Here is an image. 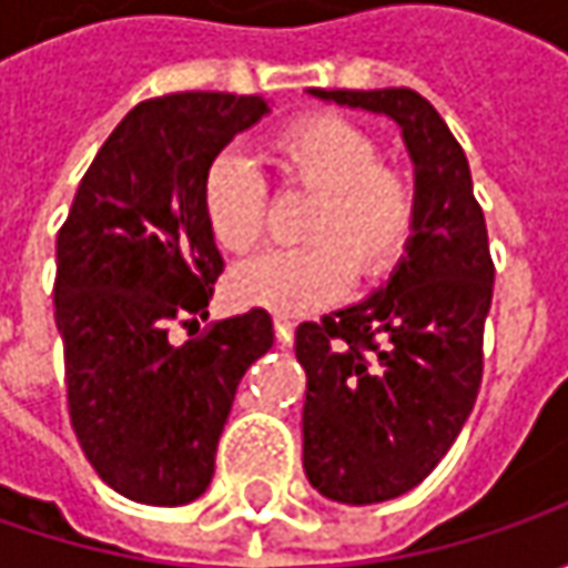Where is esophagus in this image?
I'll list each match as a JSON object with an SVG mask.
<instances>
[{
  "instance_id": "obj_1",
  "label": "esophagus",
  "mask_w": 568,
  "mask_h": 568,
  "mask_svg": "<svg viewBox=\"0 0 568 568\" xmlns=\"http://www.w3.org/2000/svg\"><path fill=\"white\" fill-rule=\"evenodd\" d=\"M294 322H291V318H284V316H277L274 318V335H277V344H284V347H287V344H291V341H294Z\"/></svg>"
}]
</instances>
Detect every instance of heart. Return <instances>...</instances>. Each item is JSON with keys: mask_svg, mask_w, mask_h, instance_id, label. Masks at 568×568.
<instances>
[{"mask_svg": "<svg viewBox=\"0 0 568 568\" xmlns=\"http://www.w3.org/2000/svg\"><path fill=\"white\" fill-rule=\"evenodd\" d=\"M284 186L306 189L316 205L310 246L268 250L230 272V296L277 316H306L335 303L351 272L376 277L395 265L414 227V186L379 161V142L357 122L316 113L268 144ZM202 211L217 246L250 252L265 233V183L236 151L217 154L202 180Z\"/></svg>", "mask_w": 568, "mask_h": 568, "instance_id": "b5f03b06", "label": "heart"}]
</instances>
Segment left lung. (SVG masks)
I'll return each mask as SVG.
<instances>
[{
    "mask_svg": "<svg viewBox=\"0 0 568 568\" xmlns=\"http://www.w3.org/2000/svg\"><path fill=\"white\" fill-rule=\"evenodd\" d=\"M310 94L388 116L414 164V227L379 291L296 328L306 369L303 470L325 499L373 506L414 490L468 420L484 373L493 258L470 166L410 88Z\"/></svg>",
    "mask_w": 568,
    "mask_h": 568,
    "instance_id": "obj_1",
    "label": "left lung"
}]
</instances>
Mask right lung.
<instances>
[{
    "instance_id": "1",
    "label": "right lung",
    "mask_w": 568,
    "mask_h": 568,
    "mask_svg": "<svg viewBox=\"0 0 568 568\" xmlns=\"http://www.w3.org/2000/svg\"><path fill=\"white\" fill-rule=\"evenodd\" d=\"M272 106L186 91L139 103L103 142L55 236V328L69 417L100 480L132 503L207 490L236 385L274 344L272 316L221 318L202 338L224 258L202 211L207 164Z\"/></svg>"
}]
</instances>
